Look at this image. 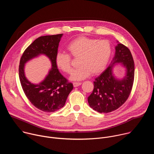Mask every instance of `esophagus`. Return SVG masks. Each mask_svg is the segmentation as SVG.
Instances as JSON below:
<instances>
[{
  "instance_id": "34e87169",
  "label": "esophagus",
  "mask_w": 154,
  "mask_h": 154,
  "mask_svg": "<svg viewBox=\"0 0 154 154\" xmlns=\"http://www.w3.org/2000/svg\"><path fill=\"white\" fill-rule=\"evenodd\" d=\"M81 84H82V83H80V82H74L73 86H74V87H77V86H80Z\"/></svg>"
}]
</instances>
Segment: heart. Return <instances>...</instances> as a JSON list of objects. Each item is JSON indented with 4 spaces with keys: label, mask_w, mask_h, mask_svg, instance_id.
Returning a JSON list of instances; mask_svg holds the SVG:
<instances>
[{
    "label": "heart",
    "mask_w": 154,
    "mask_h": 154,
    "mask_svg": "<svg viewBox=\"0 0 154 154\" xmlns=\"http://www.w3.org/2000/svg\"><path fill=\"white\" fill-rule=\"evenodd\" d=\"M71 56L79 59L80 67L70 77L72 80H82L91 74L97 75L105 69L110 58L112 49L111 44L106 39L99 40L86 36H79L72 40L66 47ZM55 64L63 72L71 74L72 71L71 58L69 55L58 52Z\"/></svg>",
    "instance_id": "b5f03b06"
}]
</instances>
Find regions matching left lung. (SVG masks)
<instances>
[{"label":"left lung","mask_w":154,"mask_h":154,"mask_svg":"<svg viewBox=\"0 0 154 154\" xmlns=\"http://www.w3.org/2000/svg\"><path fill=\"white\" fill-rule=\"evenodd\" d=\"M115 57L110 65L94 82V89L88 97V102L94 110L107 113L119 108L128 99L134 81L135 64L130 50L122 44L115 48ZM115 63H121L126 74L119 80L112 74Z\"/></svg>","instance_id":"8db88e82"}]
</instances>
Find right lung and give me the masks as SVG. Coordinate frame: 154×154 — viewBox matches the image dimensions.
Masks as SVG:
<instances>
[{"label":"right lung","mask_w":154,"mask_h":154,"mask_svg":"<svg viewBox=\"0 0 154 154\" xmlns=\"http://www.w3.org/2000/svg\"><path fill=\"white\" fill-rule=\"evenodd\" d=\"M62 36L63 34H58L39 37L25 50L20 60L19 76L23 90L30 102L45 112H54L63 107L73 89L72 83L60 73L55 64V56ZM41 54L50 59L52 68L45 80L33 84L25 77L24 65Z\"/></svg>","instance_id":"right-lung-1"}]
</instances>
